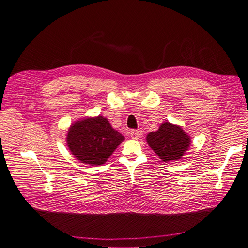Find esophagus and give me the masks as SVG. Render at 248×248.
Instances as JSON below:
<instances>
[{
  "label": "esophagus",
  "instance_id": "esophagus-1",
  "mask_svg": "<svg viewBox=\"0 0 248 248\" xmlns=\"http://www.w3.org/2000/svg\"><path fill=\"white\" fill-rule=\"evenodd\" d=\"M131 137L133 138V140H138V138L140 137V135H141V133L140 131H136V130H132L131 131Z\"/></svg>",
  "mask_w": 248,
  "mask_h": 248
}]
</instances>
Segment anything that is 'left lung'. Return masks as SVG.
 Returning <instances> with one entry per match:
<instances>
[{"label": "left lung", "instance_id": "1", "mask_svg": "<svg viewBox=\"0 0 248 248\" xmlns=\"http://www.w3.org/2000/svg\"><path fill=\"white\" fill-rule=\"evenodd\" d=\"M147 142L163 162L181 159L190 145V137L177 125L166 122L147 135Z\"/></svg>", "mask_w": 248, "mask_h": 248}]
</instances>
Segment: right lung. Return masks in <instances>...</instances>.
<instances>
[{
	"label": "right lung",
	"instance_id": "right-lung-1",
	"mask_svg": "<svg viewBox=\"0 0 248 248\" xmlns=\"http://www.w3.org/2000/svg\"><path fill=\"white\" fill-rule=\"evenodd\" d=\"M123 140L124 137L102 116L75 123L66 137L67 146L74 156L91 166L105 164Z\"/></svg>",
	"mask_w": 248,
	"mask_h": 248
}]
</instances>
